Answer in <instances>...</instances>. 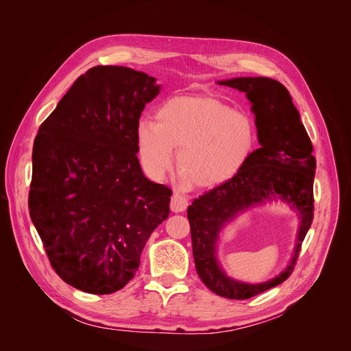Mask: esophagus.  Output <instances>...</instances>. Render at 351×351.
I'll return each instance as SVG.
<instances>
[{"label":"esophagus","mask_w":351,"mask_h":351,"mask_svg":"<svg viewBox=\"0 0 351 351\" xmlns=\"http://www.w3.org/2000/svg\"><path fill=\"white\" fill-rule=\"evenodd\" d=\"M188 205H189L188 204V199L183 196V195H180V193H175L172 196V199H171V210L175 212V213L186 210Z\"/></svg>","instance_id":"esophagus-1"}]
</instances>
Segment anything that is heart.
Wrapping results in <instances>:
<instances>
[{
	"label": "heart",
	"mask_w": 351,
	"mask_h": 351,
	"mask_svg": "<svg viewBox=\"0 0 351 351\" xmlns=\"http://www.w3.org/2000/svg\"><path fill=\"white\" fill-rule=\"evenodd\" d=\"M155 119L141 121L135 132L139 160L154 179L168 173L178 151L183 180L216 188L241 173L256 151L253 119L216 98L172 97L159 105Z\"/></svg>",
	"instance_id": "obj_1"
}]
</instances>
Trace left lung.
Returning <instances> with one entry per match:
<instances>
[{
    "label": "left lung",
    "instance_id": "1",
    "mask_svg": "<svg viewBox=\"0 0 351 351\" xmlns=\"http://www.w3.org/2000/svg\"><path fill=\"white\" fill-rule=\"evenodd\" d=\"M217 84L245 92L252 102L261 147L254 151L241 173L195 199L188 208V219L200 280L217 296L245 300L283 283L291 274L313 222L316 158L311 155L313 145L299 110L279 81L245 77ZM271 198L289 203L301 217L292 261L286 271L265 284L250 285L234 281L218 266L215 257L218 233L236 214Z\"/></svg>",
    "mask_w": 351,
    "mask_h": 351
}]
</instances>
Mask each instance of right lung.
<instances>
[{
  "instance_id": "1",
  "label": "right lung",
  "mask_w": 351,
  "mask_h": 351,
  "mask_svg": "<svg viewBox=\"0 0 351 351\" xmlns=\"http://www.w3.org/2000/svg\"><path fill=\"white\" fill-rule=\"evenodd\" d=\"M145 72L98 65L81 75L34 141L28 209L49 263L69 286L121 290L172 191L146 179L136 126L160 86Z\"/></svg>"
}]
</instances>
